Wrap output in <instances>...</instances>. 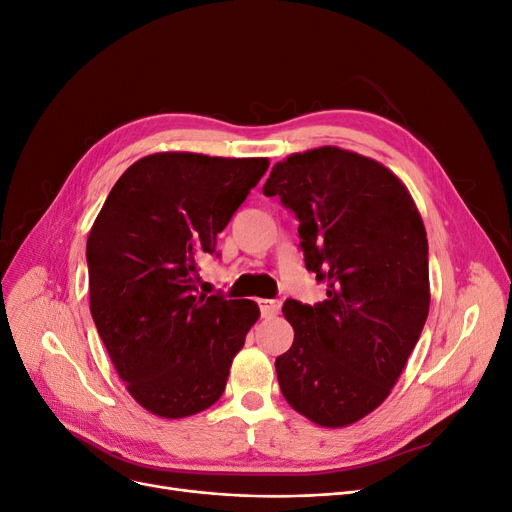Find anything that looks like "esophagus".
<instances>
[{
  "label": "esophagus",
  "instance_id": "esophagus-1",
  "mask_svg": "<svg viewBox=\"0 0 512 512\" xmlns=\"http://www.w3.org/2000/svg\"><path fill=\"white\" fill-rule=\"evenodd\" d=\"M259 309L263 317H274L280 311V301L274 299H259Z\"/></svg>",
  "mask_w": 512,
  "mask_h": 512
}]
</instances>
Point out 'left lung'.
I'll list each match as a JSON object with an SVG mask.
<instances>
[{"label": "left lung", "mask_w": 512, "mask_h": 512, "mask_svg": "<svg viewBox=\"0 0 512 512\" xmlns=\"http://www.w3.org/2000/svg\"><path fill=\"white\" fill-rule=\"evenodd\" d=\"M263 193L297 213L307 270L328 282L326 301L282 307L280 390L321 427L353 425L390 396L429 313L421 213L392 170L334 145L278 161Z\"/></svg>", "instance_id": "left-lung-1"}]
</instances>
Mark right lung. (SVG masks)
Instances as JSON below:
<instances>
[{
	"mask_svg": "<svg viewBox=\"0 0 512 512\" xmlns=\"http://www.w3.org/2000/svg\"><path fill=\"white\" fill-rule=\"evenodd\" d=\"M267 168V157L153 153L118 178L93 222L91 315L128 394L151 415L191 417L224 394L259 307L199 292V263Z\"/></svg>",
	"mask_w": 512,
	"mask_h": 512,
	"instance_id": "add662e5",
	"label": "right lung"
}]
</instances>
